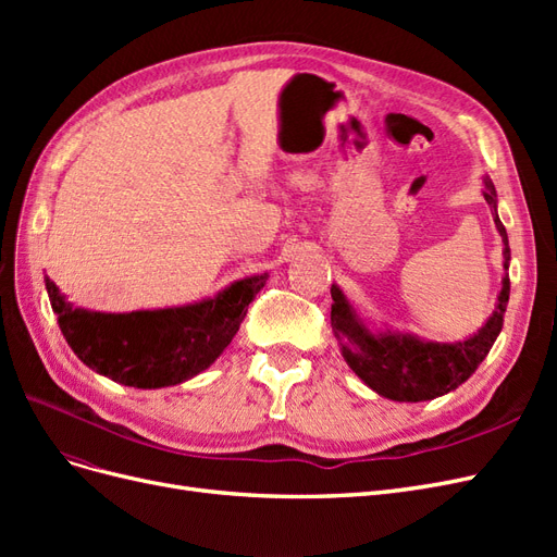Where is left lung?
Returning a JSON list of instances; mask_svg holds the SVG:
<instances>
[{"mask_svg": "<svg viewBox=\"0 0 557 557\" xmlns=\"http://www.w3.org/2000/svg\"><path fill=\"white\" fill-rule=\"evenodd\" d=\"M483 197L493 211L495 227L504 244V269H509L511 248L507 230L497 215V190L491 178H483ZM332 330L339 339L346 364L364 385L381 397L393 401H425L442 397L462 385L491 352L504 325V311L509 305L511 283L509 274L502 278L495 311L487 315L485 325L462 342L442 344L425 342L409 332L372 330L367 320L350 305L339 285H332Z\"/></svg>", "mask_w": 557, "mask_h": 557, "instance_id": "obj_1", "label": "left lung"}]
</instances>
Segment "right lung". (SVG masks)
Masks as SVG:
<instances>
[{"instance_id":"1","label":"right lung","mask_w":557,"mask_h":557,"mask_svg":"<svg viewBox=\"0 0 557 557\" xmlns=\"http://www.w3.org/2000/svg\"><path fill=\"white\" fill-rule=\"evenodd\" d=\"M267 278V272L252 274L195 305L132 313L74 307L53 281H44L64 339L83 364L115 383L156 391L188 381L215 362Z\"/></svg>"}]
</instances>
